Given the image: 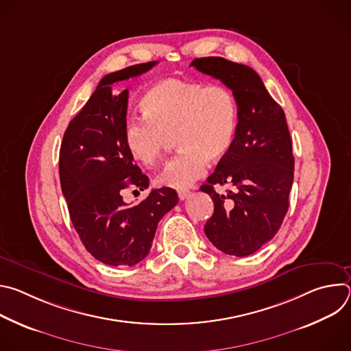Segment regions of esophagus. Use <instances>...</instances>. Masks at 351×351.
<instances>
[{
	"label": "esophagus",
	"mask_w": 351,
	"mask_h": 351,
	"mask_svg": "<svg viewBox=\"0 0 351 351\" xmlns=\"http://www.w3.org/2000/svg\"><path fill=\"white\" fill-rule=\"evenodd\" d=\"M190 191L189 190H179L178 191V195H179V199H182V202H183V199H186L187 197H190Z\"/></svg>",
	"instance_id": "1"
}]
</instances>
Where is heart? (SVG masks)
<instances>
[{"mask_svg": "<svg viewBox=\"0 0 351 351\" xmlns=\"http://www.w3.org/2000/svg\"><path fill=\"white\" fill-rule=\"evenodd\" d=\"M144 118L125 122L123 140L137 162L153 167L169 137L180 153L171 158L158 176L169 189H189L207 172L210 161L226 157L237 132V103L221 84L203 86L182 79H164L141 98Z\"/></svg>", "mask_w": 351, "mask_h": 351, "instance_id": "obj_1", "label": "heart"}]
</instances>
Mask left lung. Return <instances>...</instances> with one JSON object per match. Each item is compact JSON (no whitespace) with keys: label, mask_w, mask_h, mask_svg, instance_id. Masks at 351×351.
I'll return each instance as SVG.
<instances>
[{"label":"left lung","mask_w":351,"mask_h":351,"mask_svg":"<svg viewBox=\"0 0 351 351\" xmlns=\"http://www.w3.org/2000/svg\"><path fill=\"white\" fill-rule=\"evenodd\" d=\"M190 66L219 79L236 98L233 147L199 190L214 202L204 226L210 241L225 254L245 257L276 234L289 210L294 157L286 117L250 66L221 57L195 58ZM215 184L232 190L219 195Z\"/></svg>","instance_id":"obj_1"}]
</instances>
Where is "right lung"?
<instances>
[{
	"instance_id": "1",
	"label": "right lung",
	"mask_w": 351,
	"mask_h": 351,
	"mask_svg": "<svg viewBox=\"0 0 351 351\" xmlns=\"http://www.w3.org/2000/svg\"><path fill=\"white\" fill-rule=\"evenodd\" d=\"M156 64L104 76L69 122L61 143L60 179L73 228L87 252L112 267H132L148 256L158 222L179 199L169 187L152 190L134 206H128L122 195L125 189L144 190L149 182L133 164L123 140L129 91L117 94L112 84Z\"/></svg>"
}]
</instances>
